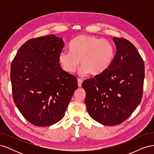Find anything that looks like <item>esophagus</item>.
<instances>
[{
	"label": "esophagus",
	"mask_w": 154,
	"mask_h": 154,
	"mask_svg": "<svg viewBox=\"0 0 154 154\" xmlns=\"http://www.w3.org/2000/svg\"><path fill=\"white\" fill-rule=\"evenodd\" d=\"M82 82H83V80H81V79H78V87H82Z\"/></svg>",
	"instance_id": "esophagus-1"
}]
</instances>
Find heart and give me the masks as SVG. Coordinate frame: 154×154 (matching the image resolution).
<instances>
[{
  "label": "heart",
  "instance_id": "1",
  "mask_svg": "<svg viewBox=\"0 0 154 154\" xmlns=\"http://www.w3.org/2000/svg\"><path fill=\"white\" fill-rule=\"evenodd\" d=\"M69 51L60 53L58 60L64 71L71 74L76 72L80 62L82 74H101L110 67L115 57L109 41L91 35L76 36L70 44Z\"/></svg>",
  "mask_w": 154,
  "mask_h": 154
}]
</instances>
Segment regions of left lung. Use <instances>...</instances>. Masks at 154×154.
I'll use <instances>...</instances> for the list:
<instances>
[{
    "instance_id": "1",
    "label": "left lung",
    "mask_w": 154,
    "mask_h": 154,
    "mask_svg": "<svg viewBox=\"0 0 154 154\" xmlns=\"http://www.w3.org/2000/svg\"><path fill=\"white\" fill-rule=\"evenodd\" d=\"M112 40L116 51L110 67L82 83L88 114L107 126L122 123L136 110L144 78V62L136 47L123 38Z\"/></svg>"
}]
</instances>
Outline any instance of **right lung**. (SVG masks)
<instances>
[{
  "mask_svg": "<svg viewBox=\"0 0 154 154\" xmlns=\"http://www.w3.org/2000/svg\"><path fill=\"white\" fill-rule=\"evenodd\" d=\"M62 38L49 35L32 38L17 51L11 66L14 102L31 124L48 127L61 120L77 79L62 69L58 60Z\"/></svg>",
  "mask_w": 154,
  "mask_h": 154,
  "instance_id": "add662e5",
  "label": "right lung"
}]
</instances>
